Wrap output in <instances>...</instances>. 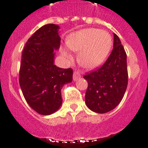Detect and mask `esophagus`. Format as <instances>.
<instances>
[{"mask_svg": "<svg viewBox=\"0 0 148 148\" xmlns=\"http://www.w3.org/2000/svg\"><path fill=\"white\" fill-rule=\"evenodd\" d=\"M80 77L81 76H80V74L79 72L74 71V74H73V80H74V81H77L78 79H80Z\"/></svg>", "mask_w": 148, "mask_h": 148, "instance_id": "obj_1", "label": "esophagus"}]
</instances>
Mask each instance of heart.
Listing matches in <instances>:
<instances>
[{
	"instance_id": "1",
	"label": "heart",
	"mask_w": 148,
	"mask_h": 148,
	"mask_svg": "<svg viewBox=\"0 0 148 148\" xmlns=\"http://www.w3.org/2000/svg\"><path fill=\"white\" fill-rule=\"evenodd\" d=\"M112 45L110 34L98 28H86L74 32L67 40L68 48L79 53L78 63L86 69H94L105 62ZM62 56L68 62L73 60L72 56L66 49L62 51Z\"/></svg>"
}]
</instances>
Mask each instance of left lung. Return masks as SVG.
<instances>
[{
	"label": "left lung",
	"instance_id": "1",
	"mask_svg": "<svg viewBox=\"0 0 148 148\" xmlns=\"http://www.w3.org/2000/svg\"><path fill=\"white\" fill-rule=\"evenodd\" d=\"M88 82L85 102L95 113L105 114L120 104L128 84L126 53L120 38L114 34V48L100 68L84 77Z\"/></svg>",
	"mask_w": 148,
	"mask_h": 148
}]
</instances>
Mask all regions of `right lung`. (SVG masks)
Listing matches in <instances>:
<instances>
[{
	"label": "right lung",
	"instance_id": "add662e5",
	"mask_svg": "<svg viewBox=\"0 0 148 148\" xmlns=\"http://www.w3.org/2000/svg\"><path fill=\"white\" fill-rule=\"evenodd\" d=\"M59 26L48 24L37 30L25 43L22 55L19 84L29 106L38 114L49 115L62 104L61 89L72 82L71 68L54 64L60 47Z\"/></svg>",
	"mask_w": 148,
	"mask_h": 148
}]
</instances>
